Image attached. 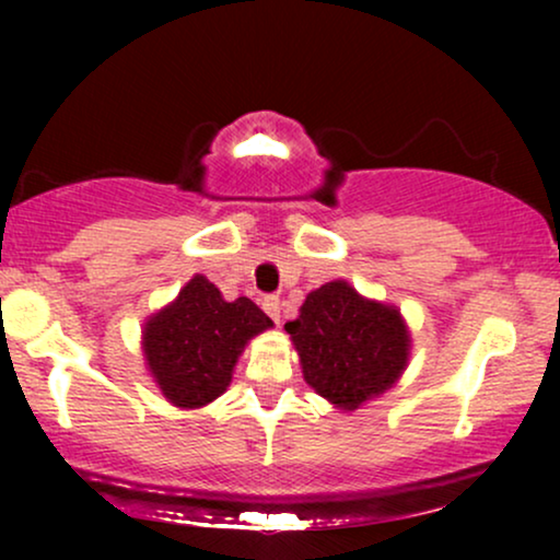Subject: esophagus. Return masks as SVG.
<instances>
[{"label":"esophagus","instance_id":"obj_1","mask_svg":"<svg viewBox=\"0 0 560 560\" xmlns=\"http://www.w3.org/2000/svg\"><path fill=\"white\" fill-rule=\"evenodd\" d=\"M262 308H265L267 316H270L275 324H278V320H280V298L278 295L262 298Z\"/></svg>","mask_w":560,"mask_h":560}]
</instances>
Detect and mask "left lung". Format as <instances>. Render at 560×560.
<instances>
[{
    "instance_id": "1",
    "label": "left lung",
    "mask_w": 560,
    "mask_h": 560,
    "mask_svg": "<svg viewBox=\"0 0 560 560\" xmlns=\"http://www.w3.org/2000/svg\"><path fill=\"white\" fill-rule=\"evenodd\" d=\"M285 331L305 382L341 410H357L382 395L408 366L410 334L400 311L366 301L343 280L308 293Z\"/></svg>"
}]
</instances>
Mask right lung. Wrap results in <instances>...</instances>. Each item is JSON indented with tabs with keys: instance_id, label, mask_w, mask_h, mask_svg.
Returning <instances> with one entry per match:
<instances>
[{
	"instance_id": "right-lung-1",
	"label": "right lung",
	"mask_w": 560,
	"mask_h": 560,
	"mask_svg": "<svg viewBox=\"0 0 560 560\" xmlns=\"http://www.w3.org/2000/svg\"><path fill=\"white\" fill-rule=\"evenodd\" d=\"M272 320L249 298L224 301L196 275L142 331V351L160 393L175 408L196 410L226 393L240 354Z\"/></svg>"
}]
</instances>
